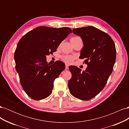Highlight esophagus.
<instances>
[{
  "instance_id": "obj_1",
  "label": "esophagus",
  "mask_w": 129,
  "mask_h": 129,
  "mask_svg": "<svg viewBox=\"0 0 129 129\" xmlns=\"http://www.w3.org/2000/svg\"><path fill=\"white\" fill-rule=\"evenodd\" d=\"M69 67V64H66V69H68Z\"/></svg>"
}]
</instances>
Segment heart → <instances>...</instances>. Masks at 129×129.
I'll return each mask as SVG.
<instances>
[{
  "instance_id": "1",
  "label": "heart",
  "mask_w": 129,
  "mask_h": 129,
  "mask_svg": "<svg viewBox=\"0 0 129 129\" xmlns=\"http://www.w3.org/2000/svg\"><path fill=\"white\" fill-rule=\"evenodd\" d=\"M77 38L79 37H73L71 39V40L75 39H76ZM62 60L64 62H67V63H71L74 60V57L70 55H63L62 56Z\"/></svg>"
}]
</instances>
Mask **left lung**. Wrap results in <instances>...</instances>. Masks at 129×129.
Returning <instances> with one entry per match:
<instances>
[{"mask_svg":"<svg viewBox=\"0 0 129 129\" xmlns=\"http://www.w3.org/2000/svg\"><path fill=\"white\" fill-rule=\"evenodd\" d=\"M83 47L80 58H85V71L74 66L69 67L72 78L68 81L71 94L77 99L88 101L102 90L113 71L116 57L114 42L109 35L92 26L74 28Z\"/></svg>","mask_w":129,"mask_h":129,"instance_id":"left-lung-1","label":"left lung"}]
</instances>
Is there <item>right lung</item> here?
I'll list each match as a JSON object with an SVG mask.
<instances>
[{"instance_id":"obj_1","label":"right lung","mask_w":129,"mask_h":129,"mask_svg":"<svg viewBox=\"0 0 129 129\" xmlns=\"http://www.w3.org/2000/svg\"><path fill=\"white\" fill-rule=\"evenodd\" d=\"M71 33L68 27L40 26L19 40L14 53L15 69L23 89L30 98L41 100L51 94L54 81L64 69L65 64L56 61L50 65L46 56L55 52Z\"/></svg>"}]
</instances>
